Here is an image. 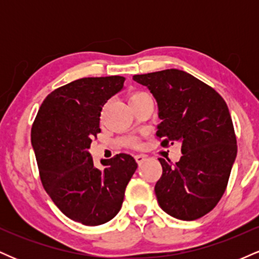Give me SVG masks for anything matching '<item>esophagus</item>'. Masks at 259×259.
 I'll return each mask as SVG.
<instances>
[{
	"mask_svg": "<svg viewBox=\"0 0 259 259\" xmlns=\"http://www.w3.org/2000/svg\"><path fill=\"white\" fill-rule=\"evenodd\" d=\"M135 159L138 164H142L146 160V156H144V154H135Z\"/></svg>",
	"mask_w": 259,
	"mask_h": 259,
	"instance_id": "34e87169",
	"label": "esophagus"
}]
</instances>
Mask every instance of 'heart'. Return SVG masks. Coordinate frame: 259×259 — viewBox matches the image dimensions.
Wrapping results in <instances>:
<instances>
[{"mask_svg": "<svg viewBox=\"0 0 259 259\" xmlns=\"http://www.w3.org/2000/svg\"><path fill=\"white\" fill-rule=\"evenodd\" d=\"M144 94H145V92H134V94L130 95L129 103L133 102V101H135L136 99H139V97L142 96ZM124 144L129 145V146H136V145H138V142H136V140H134V139H127V140H125V141H124Z\"/></svg>", "mask_w": 259, "mask_h": 259, "instance_id": "1", "label": "heart"}]
</instances>
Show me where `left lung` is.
<instances>
[{"instance_id":"left-lung-1","label":"left lung","mask_w":259,"mask_h":259,"mask_svg":"<svg viewBox=\"0 0 259 259\" xmlns=\"http://www.w3.org/2000/svg\"><path fill=\"white\" fill-rule=\"evenodd\" d=\"M146 86L162 120L163 147L179 142V162L159 158L162 177L154 186L160 208L180 221H195L217 206L227 189L237 146L230 112L221 95L179 69L134 75Z\"/></svg>"}]
</instances>
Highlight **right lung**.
I'll use <instances>...</instances> for the list:
<instances>
[{"instance_id":"obj_1","label":"right lung","mask_w":259,"mask_h":259,"mask_svg":"<svg viewBox=\"0 0 259 259\" xmlns=\"http://www.w3.org/2000/svg\"><path fill=\"white\" fill-rule=\"evenodd\" d=\"M119 75L82 78L52 91L31 127V145L44 189L61 212L89 227L105 224L121 208L127 183L138 168L119 153L99 169L89 148L101 133L105 103L124 88Z\"/></svg>"}]
</instances>
